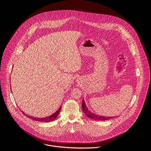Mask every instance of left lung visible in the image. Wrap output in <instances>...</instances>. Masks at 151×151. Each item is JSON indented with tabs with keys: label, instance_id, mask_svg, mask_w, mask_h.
Instances as JSON below:
<instances>
[{
	"label": "left lung",
	"instance_id": "left-lung-1",
	"mask_svg": "<svg viewBox=\"0 0 151 151\" xmlns=\"http://www.w3.org/2000/svg\"><path fill=\"white\" fill-rule=\"evenodd\" d=\"M82 109H83V112L85 113V114L87 116L91 119H92L96 120V121H106V120L109 119H112L114 117H105V116H99V115H97L96 114L92 113L91 111H89L88 109V107L86 106V105L85 104L84 99H83Z\"/></svg>",
	"mask_w": 151,
	"mask_h": 151
}]
</instances>
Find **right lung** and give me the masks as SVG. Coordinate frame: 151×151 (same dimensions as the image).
<instances>
[{
  "mask_svg": "<svg viewBox=\"0 0 151 151\" xmlns=\"http://www.w3.org/2000/svg\"><path fill=\"white\" fill-rule=\"evenodd\" d=\"M60 109H61V106L59 108V109L56 112L54 113L53 114L48 116V117H43V118H38V117H32V116H28L27 114H25L24 113L23 111L22 113L24 114L26 117L31 119L33 121H38V122H51V121H53L54 120H55V119H56L58 116V115L59 114V113L60 111Z\"/></svg>",
  "mask_w": 151,
  "mask_h": 151,
  "instance_id": "obj_1",
  "label": "right lung"
}]
</instances>
